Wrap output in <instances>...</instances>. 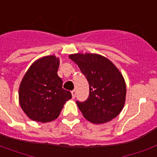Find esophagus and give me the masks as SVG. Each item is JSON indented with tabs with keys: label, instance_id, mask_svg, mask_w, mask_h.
Masks as SVG:
<instances>
[{
	"label": "esophagus",
	"instance_id": "esophagus-1",
	"mask_svg": "<svg viewBox=\"0 0 157 157\" xmlns=\"http://www.w3.org/2000/svg\"><path fill=\"white\" fill-rule=\"evenodd\" d=\"M76 90H72L71 91V96H72V98H75V97H76Z\"/></svg>",
	"mask_w": 157,
	"mask_h": 157
}]
</instances>
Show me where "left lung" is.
<instances>
[{
  "mask_svg": "<svg viewBox=\"0 0 157 157\" xmlns=\"http://www.w3.org/2000/svg\"><path fill=\"white\" fill-rule=\"evenodd\" d=\"M69 58L78 65L90 85V95L76 102L87 121L103 124L114 119L124 107L126 84L119 69L106 57L98 54H72Z\"/></svg>",
  "mask_w": 157,
  "mask_h": 157,
  "instance_id": "obj_1",
  "label": "left lung"
}]
</instances>
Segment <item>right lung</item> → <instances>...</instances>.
<instances>
[{"label": "right lung", "mask_w": 157, "mask_h": 157, "mask_svg": "<svg viewBox=\"0 0 157 157\" xmlns=\"http://www.w3.org/2000/svg\"><path fill=\"white\" fill-rule=\"evenodd\" d=\"M59 58L48 55L36 60L26 71L18 90V101L27 117L36 122H50L59 117L71 94L63 89L58 76Z\"/></svg>", "instance_id": "add662e5"}]
</instances>
